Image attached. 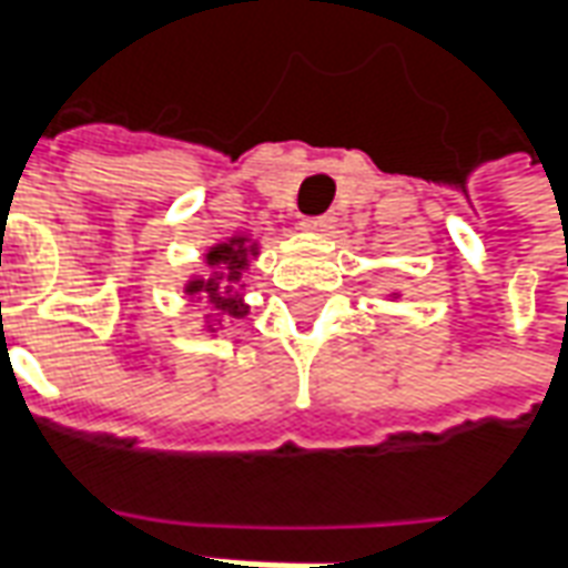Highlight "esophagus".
Returning <instances> with one entry per match:
<instances>
[{
    "mask_svg": "<svg viewBox=\"0 0 568 568\" xmlns=\"http://www.w3.org/2000/svg\"><path fill=\"white\" fill-rule=\"evenodd\" d=\"M332 227V219L328 215H322V219H304L301 222V231H310V234H325Z\"/></svg>",
    "mask_w": 568,
    "mask_h": 568,
    "instance_id": "obj_1",
    "label": "esophagus"
}]
</instances>
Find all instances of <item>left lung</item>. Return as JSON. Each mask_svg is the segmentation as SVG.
<instances>
[{"mask_svg": "<svg viewBox=\"0 0 568 568\" xmlns=\"http://www.w3.org/2000/svg\"><path fill=\"white\" fill-rule=\"evenodd\" d=\"M386 297H389V301H398V297H402V292H389Z\"/></svg>", "mask_w": 568, "mask_h": 568, "instance_id": "obj_1", "label": "left lung"}]
</instances>
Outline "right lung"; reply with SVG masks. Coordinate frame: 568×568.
I'll return each instance as SVG.
<instances>
[{"label": "right lung", "mask_w": 568, "mask_h": 568, "mask_svg": "<svg viewBox=\"0 0 568 568\" xmlns=\"http://www.w3.org/2000/svg\"><path fill=\"white\" fill-rule=\"evenodd\" d=\"M261 255V243L252 234H231L203 252L206 273L187 276L182 292L187 301L210 304L203 316V332L215 334L227 320H246L248 304L243 297V276Z\"/></svg>", "instance_id": "1"}]
</instances>
